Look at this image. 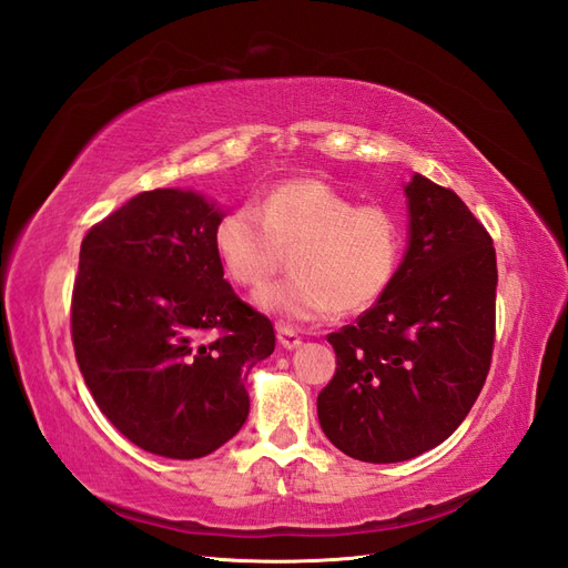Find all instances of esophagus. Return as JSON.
<instances>
[{
    "label": "esophagus",
    "instance_id": "1",
    "mask_svg": "<svg viewBox=\"0 0 568 568\" xmlns=\"http://www.w3.org/2000/svg\"><path fill=\"white\" fill-rule=\"evenodd\" d=\"M275 333H278V343L285 347V349H297L302 345V337L295 328L290 326H278L275 328Z\"/></svg>",
    "mask_w": 568,
    "mask_h": 568
}]
</instances>
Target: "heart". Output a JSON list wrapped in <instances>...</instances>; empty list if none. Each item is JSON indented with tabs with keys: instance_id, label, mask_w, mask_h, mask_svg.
<instances>
[{
	"instance_id": "b5f03b06",
	"label": "heart",
	"mask_w": 568,
	"mask_h": 568,
	"mask_svg": "<svg viewBox=\"0 0 568 568\" xmlns=\"http://www.w3.org/2000/svg\"><path fill=\"white\" fill-rule=\"evenodd\" d=\"M225 278L262 287L295 252L287 281L256 295L262 310L285 321H321L335 310L364 312L395 281L404 229L383 204H356L333 185L302 178L273 187L262 206L242 204L216 229Z\"/></svg>"
}]
</instances>
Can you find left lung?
Here are the masks:
<instances>
[{
    "mask_svg": "<svg viewBox=\"0 0 568 568\" xmlns=\"http://www.w3.org/2000/svg\"><path fill=\"white\" fill-rule=\"evenodd\" d=\"M404 190L407 256L383 297L328 335L335 376L316 399L328 440L371 464L447 440L480 395L495 347L490 233L455 190L418 173Z\"/></svg>",
    "mask_w": 568,
    "mask_h": 568,
    "instance_id": "left-lung-1",
    "label": "left lung"
}]
</instances>
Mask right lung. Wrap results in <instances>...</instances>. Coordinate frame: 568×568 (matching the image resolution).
<instances>
[{"label":"right lung","mask_w":568,"mask_h":568,"mask_svg":"<svg viewBox=\"0 0 568 568\" xmlns=\"http://www.w3.org/2000/svg\"><path fill=\"white\" fill-rule=\"evenodd\" d=\"M221 214L183 190H150L94 223L71 297L75 362L97 407L133 445L212 455L250 414L273 323L223 281Z\"/></svg>","instance_id":"1"}]
</instances>
